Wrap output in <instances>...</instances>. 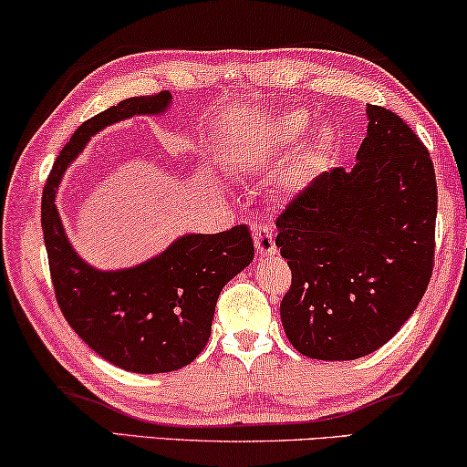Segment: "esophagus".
Masks as SVG:
<instances>
[{"label":"esophagus","instance_id":"esophagus-1","mask_svg":"<svg viewBox=\"0 0 467 467\" xmlns=\"http://www.w3.org/2000/svg\"><path fill=\"white\" fill-rule=\"evenodd\" d=\"M254 251L257 254H274L276 253V242H274V229L270 225H254L253 227Z\"/></svg>","mask_w":467,"mask_h":467}]
</instances>
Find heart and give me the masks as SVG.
Here are the masks:
<instances>
[{
  "label": "heart",
  "instance_id": "heart-1",
  "mask_svg": "<svg viewBox=\"0 0 467 467\" xmlns=\"http://www.w3.org/2000/svg\"><path fill=\"white\" fill-rule=\"evenodd\" d=\"M304 125H306L304 114H289V117L280 120L278 140L280 142H286V140L296 138L297 133L304 130ZM331 146H334V131H331L329 127H323V130L318 131V136L312 140L310 149L306 150V159H308V161H318V159H321Z\"/></svg>",
  "mask_w": 467,
  "mask_h": 467
}]
</instances>
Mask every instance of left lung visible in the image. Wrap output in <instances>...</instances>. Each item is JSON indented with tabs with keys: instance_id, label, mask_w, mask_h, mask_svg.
Returning a JSON list of instances; mask_svg holds the SVG:
<instances>
[{
	"instance_id": "obj_1",
	"label": "left lung",
	"mask_w": 467,
	"mask_h": 467,
	"mask_svg": "<svg viewBox=\"0 0 467 467\" xmlns=\"http://www.w3.org/2000/svg\"><path fill=\"white\" fill-rule=\"evenodd\" d=\"M355 168L312 181L276 219L291 267L280 321L293 348L350 361L398 334L433 270L438 189L431 157L410 125L366 108Z\"/></svg>"
}]
</instances>
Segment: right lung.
<instances>
[{"label":"right lung","instance_id":"add662e5","mask_svg":"<svg viewBox=\"0 0 467 467\" xmlns=\"http://www.w3.org/2000/svg\"><path fill=\"white\" fill-rule=\"evenodd\" d=\"M171 93L130 98L82 123L57 157L42 193V232L57 304L76 334L99 357L136 374L174 372L206 347L223 286L254 257L251 232L187 234L144 264L95 270L63 229L55 195L67 165L91 136L136 114H161Z\"/></svg>","mask_w":467,"mask_h":467}]
</instances>
